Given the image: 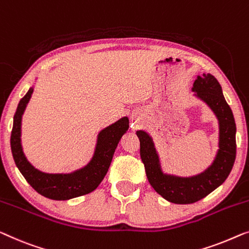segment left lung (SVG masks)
Wrapping results in <instances>:
<instances>
[{
    "label": "left lung",
    "mask_w": 249,
    "mask_h": 249,
    "mask_svg": "<svg viewBox=\"0 0 249 249\" xmlns=\"http://www.w3.org/2000/svg\"><path fill=\"white\" fill-rule=\"evenodd\" d=\"M192 89L211 107L219 120V150L213 164L207 171L193 178L164 174L153 140L145 131H137L140 142V157L150 185L164 199L178 204L196 202L220 186L231 172L236 160L235 119L217 78L211 74L197 76Z\"/></svg>",
    "instance_id": "obj_1"
}]
</instances>
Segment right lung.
<instances>
[{"label": "right lung", "instance_id": "obj_1", "mask_svg": "<svg viewBox=\"0 0 249 249\" xmlns=\"http://www.w3.org/2000/svg\"><path fill=\"white\" fill-rule=\"evenodd\" d=\"M34 89H30L18 104L11 132V150L21 174L39 194L52 200H70L94 191L106 176L119 140L128 130V118H122L99 133L94 156L88 166L71 174H47L27 160L21 146V119Z\"/></svg>", "mask_w": 249, "mask_h": 249}]
</instances>
